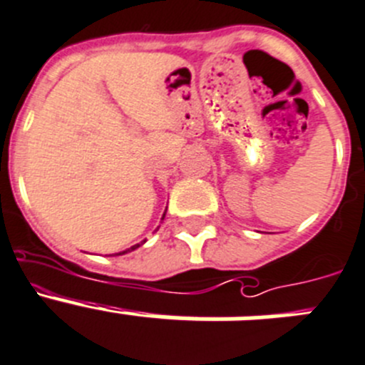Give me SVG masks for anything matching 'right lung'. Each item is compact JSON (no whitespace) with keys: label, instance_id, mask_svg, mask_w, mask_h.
<instances>
[{"label":"right lung","instance_id":"add662e5","mask_svg":"<svg viewBox=\"0 0 365 365\" xmlns=\"http://www.w3.org/2000/svg\"><path fill=\"white\" fill-rule=\"evenodd\" d=\"M163 216H165V214H163ZM158 230V229H156ZM145 243V240L142 241V243H138V245H135V247H131V248H128V250H124V252H120V254H115V255H122V254H128V252H131V250H135V248H138L140 247V245H144Z\"/></svg>","mask_w":365,"mask_h":365}]
</instances>
